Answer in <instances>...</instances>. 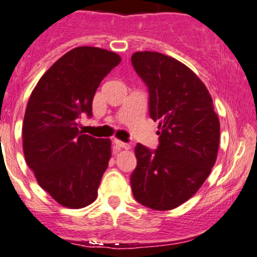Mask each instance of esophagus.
Here are the masks:
<instances>
[{"label":"esophagus","mask_w":257,"mask_h":257,"mask_svg":"<svg viewBox=\"0 0 257 257\" xmlns=\"http://www.w3.org/2000/svg\"><path fill=\"white\" fill-rule=\"evenodd\" d=\"M113 143H114V145H116L117 147H118V149H125V150H129V149H131V145H129V144L123 143V141L117 140V139H114Z\"/></svg>","instance_id":"obj_1"}]
</instances>
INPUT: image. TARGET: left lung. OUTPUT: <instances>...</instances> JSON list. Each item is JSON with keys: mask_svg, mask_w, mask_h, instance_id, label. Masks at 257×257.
<instances>
[{"mask_svg": "<svg viewBox=\"0 0 257 257\" xmlns=\"http://www.w3.org/2000/svg\"><path fill=\"white\" fill-rule=\"evenodd\" d=\"M150 93V116L159 122L156 151L138 144L133 194L153 210H172L202 187L220 144V120L205 84L185 64L157 52L132 55Z\"/></svg>", "mask_w": 257, "mask_h": 257, "instance_id": "1", "label": "left lung"}]
</instances>
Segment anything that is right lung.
I'll return each instance as SVG.
<instances>
[{
    "instance_id": "obj_1",
    "label": "right lung",
    "mask_w": 257,
    "mask_h": 257,
    "mask_svg": "<svg viewBox=\"0 0 257 257\" xmlns=\"http://www.w3.org/2000/svg\"><path fill=\"white\" fill-rule=\"evenodd\" d=\"M119 63V55L106 49L73 48L47 70L29 99L23 122L25 161L38 185L65 208H84L98 197L111 140L79 132L78 118L91 116L99 84Z\"/></svg>"
}]
</instances>
